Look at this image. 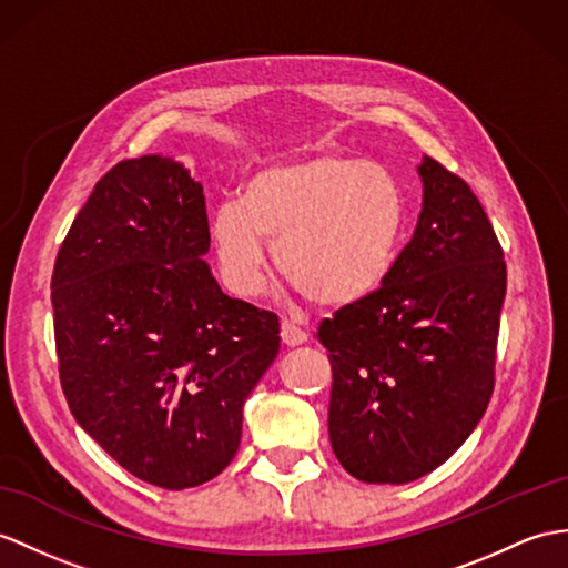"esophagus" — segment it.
Segmentation results:
<instances>
[{
	"label": "esophagus",
	"mask_w": 568,
	"mask_h": 568,
	"mask_svg": "<svg viewBox=\"0 0 568 568\" xmlns=\"http://www.w3.org/2000/svg\"><path fill=\"white\" fill-rule=\"evenodd\" d=\"M282 342L286 344V347H298V344L308 342V332L284 317V321H282Z\"/></svg>",
	"instance_id": "34e87169"
}]
</instances>
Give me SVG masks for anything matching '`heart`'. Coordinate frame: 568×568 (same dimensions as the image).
<instances>
[{
  "instance_id": "b5f03b06",
  "label": "heart",
  "mask_w": 568,
  "mask_h": 568,
  "mask_svg": "<svg viewBox=\"0 0 568 568\" xmlns=\"http://www.w3.org/2000/svg\"><path fill=\"white\" fill-rule=\"evenodd\" d=\"M407 226V195L383 165L317 154L270 165L224 200L212 243L231 292L255 294L265 276V239L274 265L317 306H347L388 280Z\"/></svg>"
}]
</instances>
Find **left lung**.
Wrapping results in <instances>:
<instances>
[{"label": "left lung", "instance_id": "obj_1", "mask_svg": "<svg viewBox=\"0 0 568 568\" xmlns=\"http://www.w3.org/2000/svg\"><path fill=\"white\" fill-rule=\"evenodd\" d=\"M412 241L378 292L317 327L329 352V444L368 484H407L444 465L487 412L506 262L460 175L424 156Z\"/></svg>", "mask_w": 568, "mask_h": 568}]
</instances>
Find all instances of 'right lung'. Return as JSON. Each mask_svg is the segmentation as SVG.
I'll return each mask as SVG.
<instances>
[{"label":"right lung","mask_w":568,"mask_h":568,"mask_svg":"<svg viewBox=\"0 0 568 568\" xmlns=\"http://www.w3.org/2000/svg\"><path fill=\"white\" fill-rule=\"evenodd\" d=\"M202 185L183 163H115L81 206L52 270L60 383L79 426L163 489L233 460L243 405L280 354V317L212 276Z\"/></svg>","instance_id":"1"}]
</instances>
